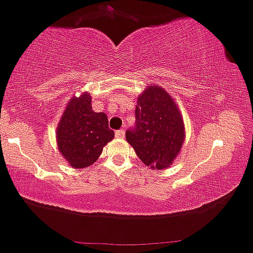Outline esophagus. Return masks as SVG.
<instances>
[{
  "mask_svg": "<svg viewBox=\"0 0 253 253\" xmlns=\"http://www.w3.org/2000/svg\"><path fill=\"white\" fill-rule=\"evenodd\" d=\"M124 136H126V131H124V129H121L118 130V131H116V137L123 138Z\"/></svg>",
  "mask_w": 253,
  "mask_h": 253,
  "instance_id": "obj_1",
  "label": "esophagus"
}]
</instances>
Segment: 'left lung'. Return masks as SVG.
Listing matches in <instances>:
<instances>
[{
  "instance_id": "obj_1",
  "label": "left lung",
  "mask_w": 253,
  "mask_h": 253,
  "mask_svg": "<svg viewBox=\"0 0 253 253\" xmlns=\"http://www.w3.org/2000/svg\"><path fill=\"white\" fill-rule=\"evenodd\" d=\"M135 127L126 138L141 162L152 170L170 168L186 138L182 115L172 96L154 84L146 86L137 97Z\"/></svg>"
}]
</instances>
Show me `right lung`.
Segmentation results:
<instances>
[{
	"mask_svg": "<svg viewBox=\"0 0 253 253\" xmlns=\"http://www.w3.org/2000/svg\"><path fill=\"white\" fill-rule=\"evenodd\" d=\"M113 137L107 116L94 112L88 91L70 100L56 127L59 152L75 169L93 165Z\"/></svg>",
	"mask_w": 253,
	"mask_h": 253,
	"instance_id": "add662e5",
	"label": "right lung"
}]
</instances>
